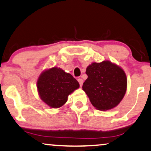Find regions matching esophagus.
Segmentation results:
<instances>
[{
	"mask_svg": "<svg viewBox=\"0 0 151 151\" xmlns=\"http://www.w3.org/2000/svg\"><path fill=\"white\" fill-rule=\"evenodd\" d=\"M78 81H79V85H80V86H82V85H83V80L82 79H78Z\"/></svg>",
	"mask_w": 151,
	"mask_h": 151,
	"instance_id": "34e87169",
	"label": "esophagus"
}]
</instances>
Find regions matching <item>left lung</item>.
I'll use <instances>...</instances> for the list:
<instances>
[{
	"label": "left lung",
	"instance_id": "left-lung-1",
	"mask_svg": "<svg viewBox=\"0 0 151 151\" xmlns=\"http://www.w3.org/2000/svg\"><path fill=\"white\" fill-rule=\"evenodd\" d=\"M88 79L82 86L94 107L107 110L116 107L127 88L125 72L110 61L92 63L86 68Z\"/></svg>",
	"mask_w": 151,
	"mask_h": 151
}]
</instances>
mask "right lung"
<instances>
[{"label":"right lung","instance_id":"add662e5","mask_svg":"<svg viewBox=\"0 0 151 151\" xmlns=\"http://www.w3.org/2000/svg\"><path fill=\"white\" fill-rule=\"evenodd\" d=\"M37 85L41 99L53 108L63 106L68 95L79 88V82L71 74L57 67L42 72Z\"/></svg>","mask_w":151,"mask_h":151}]
</instances>
